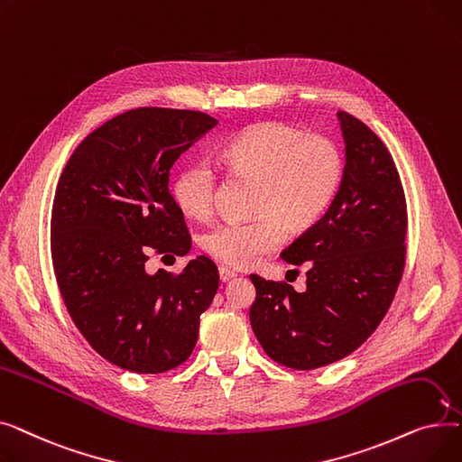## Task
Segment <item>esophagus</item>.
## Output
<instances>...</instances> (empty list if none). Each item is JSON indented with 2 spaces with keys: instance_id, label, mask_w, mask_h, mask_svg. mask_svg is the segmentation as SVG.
Returning <instances> with one entry per match:
<instances>
[{
  "instance_id": "obj_1",
  "label": "esophagus",
  "mask_w": 462,
  "mask_h": 462,
  "mask_svg": "<svg viewBox=\"0 0 462 462\" xmlns=\"http://www.w3.org/2000/svg\"><path fill=\"white\" fill-rule=\"evenodd\" d=\"M218 277H221L223 282H228V281H232L236 277V273L232 270L225 268V265H221V268H218Z\"/></svg>"
}]
</instances>
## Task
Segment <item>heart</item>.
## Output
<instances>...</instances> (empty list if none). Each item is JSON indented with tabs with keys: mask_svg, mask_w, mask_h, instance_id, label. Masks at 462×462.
I'll list each match as a JSON object with an SVG mask.
<instances>
[{
	"mask_svg": "<svg viewBox=\"0 0 462 462\" xmlns=\"http://www.w3.org/2000/svg\"><path fill=\"white\" fill-rule=\"evenodd\" d=\"M232 174L258 181L251 223L228 221L202 236V249L232 268H247L282 247L288 228L309 230L333 204L345 178V155L333 138L265 121L218 148ZM218 176L206 161L178 170L172 183L180 209L204 221L215 209Z\"/></svg>",
	"mask_w": 462,
	"mask_h": 462,
	"instance_id": "1",
	"label": "heart"
}]
</instances>
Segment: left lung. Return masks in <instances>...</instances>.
I'll return each mask as SVG.
<instances>
[{"label": "left lung", "instance_id": "obj_1", "mask_svg": "<svg viewBox=\"0 0 462 462\" xmlns=\"http://www.w3.org/2000/svg\"><path fill=\"white\" fill-rule=\"evenodd\" d=\"M346 143L345 178L320 221L281 258L307 263V288L249 275V319L263 352L284 367L310 371L359 348L390 309L406 262L408 213L401 176L383 142L338 112Z\"/></svg>", "mask_w": 462, "mask_h": 462}]
</instances>
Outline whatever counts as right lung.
Returning <instances> with one entry per match:
<instances>
[{"instance_id":"add662e5","label":"right lung","mask_w":462,"mask_h":462,"mask_svg":"<svg viewBox=\"0 0 462 462\" xmlns=\"http://www.w3.org/2000/svg\"><path fill=\"white\" fill-rule=\"evenodd\" d=\"M215 125L199 110H127L79 143L58 181L51 249L61 298L91 348L125 371L159 374L187 361L217 294L208 256L178 275L145 272L150 251L190 249L170 168Z\"/></svg>"}]
</instances>
